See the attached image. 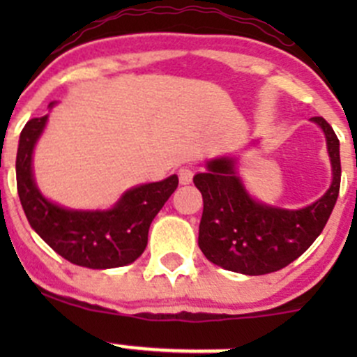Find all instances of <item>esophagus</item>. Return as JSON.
Returning <instances> with one entry per match:
<instances>
[{
	"label": "esophagus",
	"mask_w": 357,
	"mask_h": 357,
	"mask_svg": "<svg viewBox=\"0 0 357 357\" xmlns=\"http://www.w3.org/2000/svg\"><path fill=\"white\" fill-rule=\"evenodd\" d=\"M178 176H179V183H181V185H190L193 179L192 167H188V165H183V167H179Z\"/></svg>",
	"instance_id": "1"
}]
</instances>
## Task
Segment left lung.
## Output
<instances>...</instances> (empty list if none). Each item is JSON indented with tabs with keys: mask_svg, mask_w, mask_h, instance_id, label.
Masks as SVG:
<instances>
[{
	"mask_svg": "<svg viewBox=\"0 0 357 357\" xmlns=\"http://www.w3.org/2000/svg\"><path fill=\"white\" fill-rule=\"evenodd\" d=\"M325 131L333 181L314 204L298 211L252 200L236 176L231 158H215L193 178L204 199L199 247L205 257L228 271L268 275L289 266L312 245L332 214L340 190V152L332 126L312 117Z\"/></svg>",
	"mask_w": 357,
	"mask_h": 357,
	"instance_id": "left-lung-1",
	"label": "left lung"
}]
</instances>
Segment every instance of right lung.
Wrapping results in <instances>:
<instances>
[{
  "label": "right lung",
  "instance_id": "obj_1",
  "mask_svg": "<svg viewBox=\"0 0 357 357\" xmlns=\"http://www.w3.org/2000/svg\"><path fill=\"white\" fill-rule=\"evenodd\" d=\"M46 119L36 117L25 124L17 152V190L29 225L72 264L91 269L131 264L146 248L150 225L178 188V176L129 190L110 211L59 207L39 193L32 179V150Z\"/></svg>",
  "mask_w": 357,
  "mask_h": 357
}]
</instances>
